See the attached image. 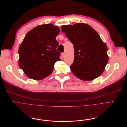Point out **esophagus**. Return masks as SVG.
Listing matches in <instances>:
<instances>
[{
    "label": "esophagus",
    "mask_w": 127,
    "mask_h": 127,
    "mask_svg": "<svg viewBox=\"0 0 127 127\" xmlns=\"http://www.w3.org/2000/svg\"><path fill=\"white\" fill-rule=\"evenodd\" d=\"M62 56L63 57H64V56H65V53H62Z\"/></svg>",
    "instance_id": "obj_1"
}]
</instances>
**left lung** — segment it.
<instances>
[{"mask_svg":"<svg viewBox=\"0 0 127 127\" xmlns=\"http://www.w3.org/2000/svg\"><path fill=\"white\" fill-rule=\"evenodd\" d=\"M62 31L73 44L74 62L70 69L77 77L89 81L99 77L107 64V47L95 30L86 24L64 25Z\"/></svg>","mask_w":127,"mask_h":127,"instance_id":"left-lung-1","label":"left lung"}]
</instances>
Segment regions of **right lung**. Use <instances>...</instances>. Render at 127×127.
<instances>
[{
    "mask_svg": "<svg viewBox=\"0 0 127 127\" xmlns=\"http://www.w3.org/2000/svg\"><path fill=\"white\" fill-rule=\"evenodd\" d=\"M59 28L53 24L40 25L29 31L21 44L19 64L29 78L40 80L50 75L60 53L56 37Z\"/></svg>",
    "mask_w": 127,
    "mask_h": 127,
    "instance_id": "1",
    "label": "right lung"
}]
</instances>
